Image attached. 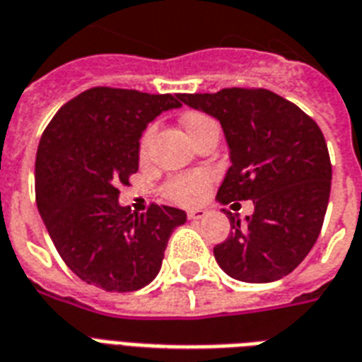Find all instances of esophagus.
Listing matches in <instances>:
<instances>
[{"instance_id": "34e87169", "label": "esophagus", "mask_w": 362, "mask_h": 362, "mask_svg": "<svg viewBox=\"0 0 362 362\" xmlns=\"http://www.w3.org/2000/svg\"><path fill=\"white\" fill-rule=\"evenodd\" d=\"M187 217L192 221L204 219V217H206V211H204V209H190V211H187Z\"/></svg>"}]
</instances>
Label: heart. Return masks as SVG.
Wrapping results in <instances>:
<instances>
[{
  "instance_id": "b5f03b06",
  "label": "heart",
  "mask_w": 362,
  "mask_h": 362,
  "mask_svg": "<svg viewBox=\"0 0 362 362\" xmlns=\"http://www.w3.org/2000/svg\"><path fill=\"white\" fill-rule=\"evenodd\" d=\"M183 128L187 130L189 137L192 141H196V137L200 136L202 132L206 130L207 126L213 124L215 120L206 113H200V111H189V113L183 117ZM153 128L155 126H149L147 130L141 134V139H139V156L145 158L147 155V149H149L151 136H153ZM213 183V175L206 170H198V172H189V173H179V175H173L164 183L162 187V194L164 198L173 204H181V206H196L200 204L204 198H206L207 190Z\"/></svg>"
}]
</instances>
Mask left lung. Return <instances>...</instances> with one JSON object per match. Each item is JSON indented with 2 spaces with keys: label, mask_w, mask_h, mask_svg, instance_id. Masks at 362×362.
Masks as SVG:
<instances>
[{
  "label": "left lung",
  "mask_w": 362,
  "mask_h": 362,
  "mask_svg": "<svg viewBox=\"0 0 362 362\" xmlns=\"http://www.w3.org/2000/svg\"><path fill=\"white\" fill-rule=\"evenodd\" d=\"M181 102L219 120L232 166L217 198L253 200L247 223L230 215V234L213 247L234 279L270 283L300 264L317 242L330 196L332 166L317 122L266 88L181 94Z\"/></svg>",
  "instance_id": "left-lung-1"
}]
</instances>
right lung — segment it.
Segmentation results:
<instances>
[{"instance_id": "add662e5", "label": "right lung", "mask_w": 362, "mask_h": 362, "mask_svg": "<svg viewBox=\"0 0 362 362\" xmlns=\"http://www.w3.org/2000/svg\"><path fill=\"white\" fill-rule=\"evenodd\" d=\"M181 94L94 86L64 103L35 156V202L62 260L107 293H130L156 277L168 240L187 213L151 204L134 215L119 187L137 172L139 137Z\"/></svg>"}]
</instances>
